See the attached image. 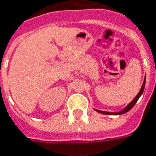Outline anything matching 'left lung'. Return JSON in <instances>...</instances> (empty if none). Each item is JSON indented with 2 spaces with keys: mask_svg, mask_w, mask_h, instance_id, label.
<instances>
[{
  "mask_svg": "<svg viewBox=\"0 0 156 156\" xmlns=\"http://www.w3.org/2000/svg\"><path fill=\"white\" fill-rule=\"evenodd\" d=\"M144 85H145V78H144V81L143 83L142 84V87H141V89H140V91L139 92V94H137V96L135 97L134 99H133V101H132L130 104L127 105L126 108L124 109L122 112H117V113H112V112H102V111H98V110H95L96 112H100V113H102V114H105V115H121V114H124V113H126L128 111H130L133 106H134V105L136 104V102L138 101L139 100V98L141 96V94H143L144 92Z\"/></svg>",
  "mask_w": 156,
  "mask_h": 156,
  "instance_id": "1",
  "label": "left lung"
}]
</instances>
